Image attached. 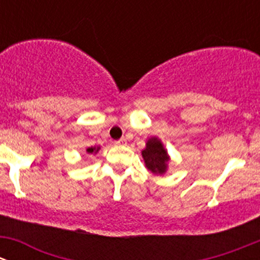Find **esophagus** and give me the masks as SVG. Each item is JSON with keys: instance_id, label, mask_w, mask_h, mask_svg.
Returning <instances> with one entry per match:
<instances>
[{"instance_id": "1", "label": "esophagus", "mask_w": 260, "mask_h": 260, "mask_svg": "<svg viewBox=\"0 0 260 260\" xmlns=\"http://www.w3.org/2000/svg\"><path fill=\"white\" fill-rule=\"evenodd\" d=\"M125 143H127V141H125V138H120V140L115 141L114 145H117V146H123V145H125Z\"/></svg>"}]
</instances>
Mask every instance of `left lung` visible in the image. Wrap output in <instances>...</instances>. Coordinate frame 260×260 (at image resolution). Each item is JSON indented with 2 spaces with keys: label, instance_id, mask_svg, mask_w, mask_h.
I'll use <instances>...</instances> for the list:
<instances>
[{
  "label": "left lung",
  "instance_id": "1",
  "mask_svg": "<svg viewBox=\"0 0 260 260\" xmlns=\"http://www.w3.org/2000/svg\"><path fill=\"white\" fill-rule=\"evenodd\" d=\"M146 167L156 175H164L167 171L170 157L166 148L157 137H152L147 141L146 148L142 151Z\"/></svg>",
  "mask_w": 260,
  "mask_h": 260
}]
</instances>
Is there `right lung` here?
<instances>
[{
  "label": "right lung",
  "instance_id": "obj_1",
  "mask_svg": "<svg viewBox=\"0 0 260 260\" xmlns=\"http://www.w3.org/2000/svg\"><path fill=\"white\" fill-rule=\"evenodd\" d=\"M99 148H101V147H89V148H86V152H88V153H96V152L99 151Z\"/></svg>",
  "mask_w": 260,
  "mask_h": 260
}]
</instances>
